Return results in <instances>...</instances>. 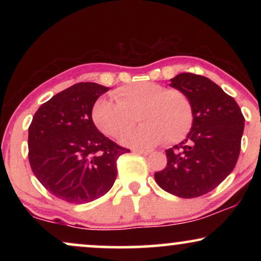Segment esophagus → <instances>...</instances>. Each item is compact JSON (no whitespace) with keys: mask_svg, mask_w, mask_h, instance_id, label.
<instances>
[{"mask_svg":"<svg viewBox=\"0 0 261 261\" xmlns=\"http://www.w3.org/2000/svg\"><path fill=\"white\" fill-rule=\"evenodd\" d=\"M135 153H139V154H144V155H148L152 153V149H134Z\"/></svg>","mask_w":261,"mask_h":261,"instance_id":"34e87169","label":"esophagus"}]
</instances>
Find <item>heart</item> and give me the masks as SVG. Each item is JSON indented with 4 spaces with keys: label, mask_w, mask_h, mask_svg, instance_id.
I'll use <instances>...</instances> for the list:
<instances>
[{
    "label": "heart",
    "mask_w": 261,
    "mask_h": 261,
    "mask_svg": "<svg viewBox=\"0 0 261 261\" xmlns=\"http://www.w3.org/2000/svg\"><path fill=\"white\" fill-rule=\"evenodd\" d=\"M113 99L99 97L91 109L95 126L108 137L117 138L138 113L142 124L120 139L132 147H151L165 140L176 144L187 137L194 122L192 106L187 95L152 82L124 85L113 92Z\"/></svg>",
    "instance_id": "1"
}]
</instances>
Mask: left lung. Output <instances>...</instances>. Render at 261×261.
Returning a JSON list of instances; mask_svg holds the SVG:
<instances>
[{"label":"left lung","mask_w":261,"mask_h":261,"mask_svg":"<svg viewBox=\"0 0 261 261\" xmlns=\"http://www.w3.org/2000/svg\"><path fill=\"white\" fill-rule=\"evenodd\" d=\"M170 81L190 101L194 122L184 141L166 149L167 165L154 178L169 194L198 197L214 190L234 170L245 117L235 99L209 78L179 73Z\"/></svg>","instance_id":"obj_1"}]
</instances>
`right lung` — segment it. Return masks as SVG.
I'll return each mask as SVG.
<instances>
[{
  "instance_id": "right-lung-1",
  "label": "right lung",
  "mask_w": 261,
  "mask_h": 261,
  "mask_svg": "<svg viewBox=\"0 0 261 261\" xmlns=\"http://www.w3.org/2000/svg\"><path fill=\"white\" fill-rule=\"evenodd\" d=\"M108 90L91 82L77 83L41 105L32 120L31 167L38 180L63 201L83 204L106 195L116 179L117 158L129 152L92 122V106Z\"/></svg>"
}]
</instances>
